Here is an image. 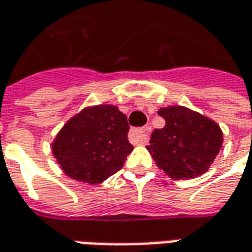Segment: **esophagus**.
<instances>
[{
	"instance_id": "obj_1",
	"label": "esophagus",
	"mask_w": 252,
	"mask_h": 252,
	"mask_svg": "<svg viewBox=\"0 0 252 252\" xmlns=\"http://www.w3.org/2000/svg\"><path fill=\"white\" fill-rule=\"evenodd\" d=\"M147 128H139V129H132L129 132V140L133 144H143L147 140Z\"/></svg>"
}]
</instances>
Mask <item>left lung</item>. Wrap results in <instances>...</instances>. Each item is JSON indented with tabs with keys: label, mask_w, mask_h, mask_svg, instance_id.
I'll use <instances>...</instances> for the list:
<instances>
[{
	"label": "left lung",
	"mask_w": 252,
	"mask_h": 252,
	"mask_svg": "<svg viewBox=\"0 0 252 252\" xmlns=\"http://www.w3.org/2000/svg\"><path fill=\"white\" fill-rule=\"evenodd\" d=\"M165 126L151 133L147 150L159 169L175 180L206 173L222 149L224 135L217 123L186 106L158 110Z\"/></svg>",
	"instance_id": "obj_1"
}]
</instances>
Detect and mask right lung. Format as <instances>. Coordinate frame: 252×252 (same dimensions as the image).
<instances>
[{
	"mask_svg": "<svg viewBox=\"0 0 252 252\" xmlns=\"http://www.w3.org/2000/svg\"><path fill=\"white\" fill-rule=\"evenodd\" d=\"M126 116L117 106L101 103L72 116L52 142V153L73 180L101 184L119 172L133 150Z\"/></svg>",
	"mask_w": 252,
	"mask_h": 252,
	"instance_id": "1",
	"label": "right lung"
}]
</instances>
